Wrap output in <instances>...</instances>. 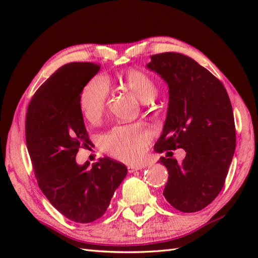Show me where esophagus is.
<instances>
[{
	"mask_svg": "<svg viewBox=\"0 0 258 258\" xmlns=\"http://www.w3.org/2000/svg\"><path fill=\"white\" fill-rule=\"evenodd\" d=\"M142 168H143V166L142 165H130V166H127V171H128V173H133L135 171H140V169H142Z\"/></svg>",
	"mask_w": 258,
	"mask_h": 258,
	"instance_id": "1",
	"label": "esophagus"
}]
</instances>
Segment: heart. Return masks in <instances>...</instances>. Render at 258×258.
<instances>
[{"mask_svg": "<svg viewBox=\"0 0 258 258\" xmlns=\"http://www.w3.org/2000/svg\"><path fill=\"white\" fill-rule=\"evenodd\" d=\"M123 85L142 102H150L157 94V86L151 76L138 70H128L120 76ZM109 84L104 76H95L87 82L79 97V105L84 117L97 122L105 112ZM150 142V133L139 124L116 126L103 136V149L119 161H139Z\"/></svg>", "mask_w": 258, "mask_h": 258, "instance_id": "obj_1", "label": "heart"}]
</instances>
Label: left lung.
I'll return each mask as SVG.
<instances>
[{
  "label": "left lung",
  "mask_w": 258,
  "mask_h": 258,
  "mask_svg": "<svg viewBox=\"0 0 258 258\" xmlns=\"http://www.w3.org/2000/svg\"><path fill=\"white\" fill-rule=\"evenodd\" d=\"M146 68L168 86L167 115L154 150L186 152L180 163L161 157L168 171L163 195L180 212H199L220 194L233 160L236 134L231 101L222 82L184 54L152 55Z\"/></svg>",
  "instance_id": "obj_1"
}]
</instances>
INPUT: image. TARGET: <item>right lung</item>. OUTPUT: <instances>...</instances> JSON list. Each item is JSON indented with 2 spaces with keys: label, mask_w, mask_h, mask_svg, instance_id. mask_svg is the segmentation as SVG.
Returning a JSON list of instances; mask_svg holds the SVG:
<instances>
[{
  "label": "right lung",
  "mask_w": 258,
  "mask_h": 258,
  "mask_svg": "<svg viewBox=\"0 0 258 258\" xmlns=\"http://www.w3.org/2000/svg\"><path fill=\"white\" fill-rule=\"evenodd\" d=\"M100 69L90 62L63 65L35 92L26 112V146L38 187L75 223L100 218L127 174L124 164L109 157L92 167L75 161L80 146L91 143L79 97Z\"/></svg>",
  "instance_id": "obj_1"
}]
</instances>
